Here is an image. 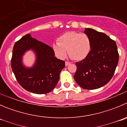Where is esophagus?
Listing matches in <instances>:
<instances>
[{"mask_svg":"<svg viewBox=\"0 0 127 127\" xmlns=\"http://www.w3.org/2000/svg\"><path fill=\"white\" fill-rule=\"evenodd\" d=\"M70 64V62H65V66H68Z\"/></svg>","mask_w":127,"mask_h":127,"instance_id":"esophagus-1","label":"esophagus"}]
</instances>
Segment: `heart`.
I'll use <instances>...</instances> for the list:
<instances>
[{
    "instance_id": "b5f03b06",
    "label": "heart",
    "mask_w": 127,
    "mask_h": 127,
    "mask_svg": "<svg viewBox=\"0 0 127 127\" xmlns=\"http://www.w3.org/2000/svg\"><path fill=\"white\" fill-rule=\"evenodd\" d=\"M52 49L59 59H65L68 52L72 59L80 61L88 56L91 49V43L85 33L70 31L62 35L58 42L53 43Z\"/></svg>"
}]
</instances>
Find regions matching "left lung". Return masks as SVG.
Instances as JSON below:
<instances>
[{
    "mask_svg": "<svg viewBox=\"0 0 127 127\" xmlns=\"http://www.w3.org/2000/svg\"><path fill=\"white\" fill-rule=\"evenodd\" d=\"M91 49L88 56L76 62L74 79L84 89L94 90L105 85L111 80L119 62L115 42L108 35L93 29H85Z\"/></svg>",
    "mask_w": 127,
    "mask_h": 127,
    "instance_id": "8db88e82",
    "label": "left lung"
}]
</instances>
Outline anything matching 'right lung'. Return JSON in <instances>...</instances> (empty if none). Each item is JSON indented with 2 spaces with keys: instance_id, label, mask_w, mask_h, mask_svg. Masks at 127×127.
<instances>
[{
  "instance_id": "obj_1",
  "label": "right lung",
  "mask_w": 127,
  "mask_h": 127,
  "mask_svg": "<svg viewBox=\"0 0 127 127\" xmlns=\"http://www.w3.org/2000/svg\"><path fill=\"white\" fill-rule=\"evenodd\" d=\"M30 50L34 52L36 61L32 67H27L23 64V56ZM11 67L24 89L33 94H45L52 91L57 85L65 62L55 57L52 48L28 33L15 42Z\"/></svg>"
}]
</instances>
